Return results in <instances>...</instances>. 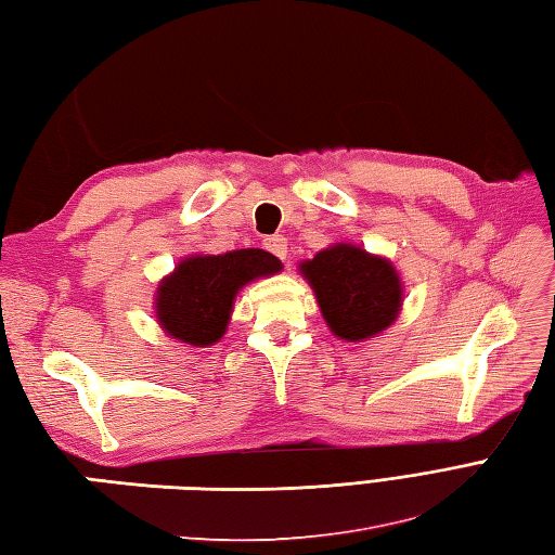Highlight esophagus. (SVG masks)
I'll use <instances>...</instances> for the list:
<instances>
[{
    "instance_id": "34e87169",
    "label": "esophagus",
    "mask_w": 555,
    "mask_h": 555,
    "mask_svg": "<svg viewBox=\"0 0 555 555\" xmlns=\"http://www.w3.org/2000/svg\"><path fill=\"white\" fill-rule=\"evenodd\" d=\"M266 249L270 251V254H275L280 261H287V237H282V235H273V237H268L266 240Z\"/></svg>"
}]
</instances>
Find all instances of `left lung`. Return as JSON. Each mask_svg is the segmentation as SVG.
<instances>
[{"mask_svg":"<svg viewBox=\"0 0 555 555\" xmlns=\"http://www.w3.org/2000/svg\"><path fill=\"white\" fill-rule=\"evenodd\" d=\"M332 335L363 341L397 320L403 301L401 278L387 258L353 244H332L299 266Z\"/></svg>","mask_w":555,"mask_h":555,"instance_id":"left-lung-1","label":"left lung"}]
</instances>
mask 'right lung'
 Wrapping results in <instances>:
<instances>
[{
    "mask_svg": "<svg viewBox=\"0 0 555 555\" xmlns=\"http://www.w3.org/2000/svg\"><path fill=\"white\" fill-rule=\"evenodd\" d=\"M280 270V258L263 249L182 258L156 289L158 325L178 341L211 347L225 335L237 292L251 280Z\"/></svg>",
    "mask_w": 555,
    "mask_h": 555,
    "instance_id": "obj_1",
    "label": "right lung"
}]
</instances>
